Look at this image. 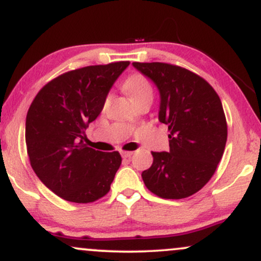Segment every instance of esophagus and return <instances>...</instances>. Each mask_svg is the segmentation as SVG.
Wrapping results in <instances>:
<instances>
[{"label":"esophagus","mask_w":261,"mask_h":261,"mask_svg":"<svg viewBox=\"0 0 261 261\" xmlns=\"http://www.w3.org/2000/svg\"><path fill=\"white\" fill-rule=\"evenodd\" d=\"M133 154H134V152H131V151H122L121 152L122 158H131V155Z\"/></svg>","instance_id":"34e87169"}]
</instances>
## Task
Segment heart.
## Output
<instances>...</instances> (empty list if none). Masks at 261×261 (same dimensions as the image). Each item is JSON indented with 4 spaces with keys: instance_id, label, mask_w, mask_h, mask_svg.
I'll return each instance as SVG.
<instances>
[{
    "instance_id": "heart-1",
    "label": "heart",
    "mask_w": 261,
    "mask_h": 261,
    "mask_svg": "<svg viewBox=\"0 0 261 261\" xmlns=\"http://www.w3.org/2000/svg\"><path fill=\"white\" fill-rule=\"evenodd\" d=\"M125 89H126L128 94L131 95L133 100L139 99L142 97H152L153 91H152L151 83L148 82L147 79H145L141 74H133L125 81Z\"/></svg>"
}]
</instances>
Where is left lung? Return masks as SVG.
<instances>
[{
  "instance_id": "1",
  "label": "left lung",
  "mask_w": 261,
  "mask_h": 261,
  "mask_svg": "<svg viewBox=\"0 0 261 261\" xmlns=\"http://www.w3.org/2000/svg\"><path fill=\"white\" fill-rule=\"evenodd\" d=\"M160 92L158 120L168 126L169 151L152 152L153 163L142 172L148 190L163 199L197 193L214 175L227 141L222 103L197 74L162 62H133Z\"/></svg>"
}]
</instances>
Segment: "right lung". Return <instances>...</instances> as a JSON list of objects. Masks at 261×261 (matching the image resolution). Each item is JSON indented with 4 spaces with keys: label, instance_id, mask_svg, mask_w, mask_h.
<instances>
[{
    "label": "right lung",
    "instance_id": "obj_1",
    "mask_svg": "<svg viewBox=\"0 0 261 261\" xmlns=\"http://www.w3.org/2000/svg\"><path fill=\"white\" fill-rule=\"evenodd\" d=\"M128 65L120 61L66 72L44 86L29 108L25 143L32 168L66 201L93 202L109 191L121 155L87 147L83 139Z\"/></svg>",
    "mask_w": 261,
    "mask_h": 261
}]
</instances>
